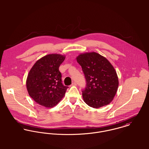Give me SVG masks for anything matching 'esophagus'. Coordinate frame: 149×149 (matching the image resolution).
I'll return each instance as SVG.
<instances>
[{
	"label": "esophagus",
	"mask_w": 149,
	"mask_h": 149,
	"mask_svg": "<svg viewBox=\"0 0 149 149\" xmlns=\"http://www.w3.org/2000/svg\"><path fill=\"white\" fill-rule=\"evenodd\" d=\"M76 85H77V84H76V82H73V83H72V86H76Z\"/></svg>",
	"instance_id": "34e87169"
}]
</instances>
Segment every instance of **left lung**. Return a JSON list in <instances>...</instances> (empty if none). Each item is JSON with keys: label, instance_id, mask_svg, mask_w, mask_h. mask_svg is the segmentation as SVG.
Listing matches in <instances>:
<instances>
[{"label": "left lung", "instance_id": "left-lung-1", "mask_svg": "<svg viewBox=\"0 0 149 149\" xmlns=\"http://www.w3.org/2000/svg\"><path fill=\"white\" fill-rule=\"evenodd\" d=\"M77 61L82 68L86 80L85 88L82 90L85 103L95 108L109 104L119 85L113 66L105 57L95 52L79 55Z\"/></svg>", "mask_w": 149, "mask_h": 149}]
</instances>
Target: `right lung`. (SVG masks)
Returning <instances> with one entry per match:
<instances>
[{
    "label": "right lung",
    "instance_id": "1",
    "mask_svg": "<svg viewBox=\"0 0 149 149\" xmlns=\"http://www.w3.org/2000/svg\"><path fill=\"white\" fill-rule=\"evenodd\" d=\"M64 60L62 55L49 54L38 60L30 70L26 80L27 89L38 104L53 107L64 97L68 86L62 83L59 67Z\"/></svg>",
    "mask_w": 149,
    "mask_h": 149
}]
</instances>
